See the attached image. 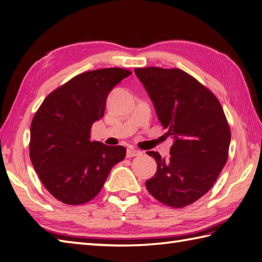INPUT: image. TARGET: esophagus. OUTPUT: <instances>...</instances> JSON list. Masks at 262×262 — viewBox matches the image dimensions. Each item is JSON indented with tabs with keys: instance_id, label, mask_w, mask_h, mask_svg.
Wrapping results in <instances>:
<instances>
[{
	"instance_id": "34e87169",
	"label": "esophagus",
	"mask_w": 262,
	"mask_h": 262,
	"mask_svg": "<svg viewBox=\"0 0 262 262\" xmlns=\"http://www.w3.org/2000/svg\"><path fill=\"white\" fill-rule=\"evenodd\" d=\"M140 154H141L140 150H137V149L133 148V147H129V148H127V150H126V157L131 158V157L138 156V155H140Z\"/></svg>"
}]
</instances>
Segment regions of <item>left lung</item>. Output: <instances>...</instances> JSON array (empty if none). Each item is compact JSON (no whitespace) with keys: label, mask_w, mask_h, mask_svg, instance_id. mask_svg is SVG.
Returning a JSON list of instances; mask_svg holds the SVG:
<instances>
[{"label":"left lung","mask_w":262,"mask_h":262,"mask_svg":"<svg viewBox=\"0 0 262 262\" xmlns=\"http://www.w3.org/2000/svg\"><path fill=\"white\" fill-rule=\"evenodd\" d=\"M135 72L174 140L167 161L147 151L157 163L147 190L169 207L193 204L211 189L227 162L231 130L220 100L180 69L149 67Z\"/></svg>","instance_id":"1"}]
</instances>
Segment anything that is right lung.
Returning <instances> with one entry per match:
<instances>
[{
  "label": "right lung",
  "instance_id": "right-lung-1",
  "mask_svg": "<svg viewBox=\"0 0 262 262\" xmlns=\"http://www.w3.org/2000/svg\"><path fill=\"white\" fill-rule=\"evenodd\" d=\"M131 72L121 68L88 71L51 93L31 122L30 161L50 193L67 205L94 199L126 149L90 141L104 116L107 96Z\"/></svg>",
  "mask_w": 262,
  "mask_h": 262
}]
</instances>
